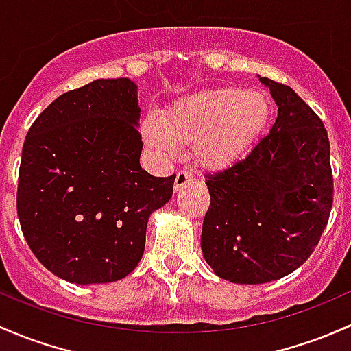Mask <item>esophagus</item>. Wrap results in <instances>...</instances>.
<instances>
[{"instance_id": "34e87169", "label": "esophagus", "mask_w": 351, "mask_h": 351, "mask_svg": "<svg viewBox=\"0 0 351 351\" xmlns=\"http://www.w3.org/2000/svg\"><path fill=\"white\" fill-rule=\"evenodd\" d=\"M191 180H193V175H191L190 171H186V169H180V171L176 173V178H175V191L182 190V188L186 186Z\"/></svg>"}]
</instances>
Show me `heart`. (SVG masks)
Here are the masks:
<instances>
[{
	"instance_id": "obj_1",
	"label": "heart",
	"mask_w": 351,
	"mask_h": 351,
	"mask_svg": "<svg viewBox=\"0 0 351 351\" xmlns=\"http://www.w3.org/2000/svg\"><path fill=\"white\" fill-rule=\"evenodd\" d=\"M269 112L271 106L263 92L213 88L178 101L160 121L147 119L145 138L169 153L175 145H195L198 163L220 169L237 161L252 145Z\"/></svg>"
}]
</instances>
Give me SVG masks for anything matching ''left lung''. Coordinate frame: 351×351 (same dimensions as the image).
<instances>
[{
  "instance_id": "left-lung-1",
  "label": "left lung",
  "mask_w": 351,
  "mask_h": 351,
  "mask_svg": "<svg viewBox=\"0 0 351 351\" xmlns=\"http://www.w3.org/2000/svg\"><path fill=\"white\" fill-rule=\"evenodd\" d=\"M261 80L278 104L274 126L245 158L205 175L202 250L217 276L237 284L296 271L318 245L333 205L323 121L289 86Z\"/></svg>"
}]
</instances>
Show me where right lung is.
<instances>
[{
	"mask_svg": "<svg viewBox=\"0 0 351 351\" xmlns=\"http://www.w3.org/2000/svg\"><path fill=\"white\" fill-rule=\"evenodd\" d=\"M136 86L99 79L65 92L28 129L16 210L36 259L58 278L102 284L141 261L151 212L173 195L175 176L139 165Z\"/></svg>",
	"mask_w": 351,
	"mask_h": 351,
	"instance_id": "1",
	"label": "right lung"
}]
</instances>
